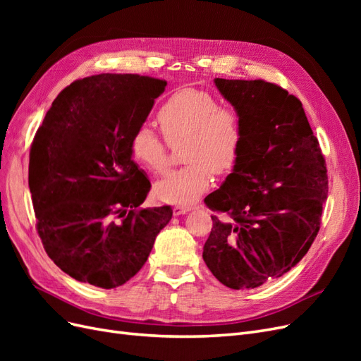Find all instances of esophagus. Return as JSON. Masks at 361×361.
Returning a JSON list of instances; mask_svg holds the SVG:
<instances>
[{
  "label": "esophagus",
  "mask_w": 361,
  "mask_h": 361,
  "mask_svg": "<svg viewBox=\"0 0 361 361\" xmlns=\"http://www.w3.org/2000/svg\"><path fill=\"white\" fill-rule=\"evenodd\" d=\"M191 209H192L191 206H187V204H178V206H174V207H173V214H174V215H183V214L190 212Z\"/></svg>",
  "instance_id": "1"
}]
</instances>
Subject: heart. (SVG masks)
Returning <instances> with one entry per match:
<instances>
[{
    "label": "heart",
    "mask_w": 361,
    "mask_h": 361,
    "mask_svg": "<svg viewBox=\"0 0 361 361\" xmlns=\"http://www.w3.org/2000/svg\"><path fill=\"white\" fill-rule=\"evenodd\" d=\"M158 123L169 143L187 138L183 158L187 166L169 171L155 183L157 197L183 204L209 188L214 170L231 171L243 146L241 117L228 106H218L215 97L197 89H180L162 104ZM130 155L152 173L167 167V143L150 126H141L130 137Z\"/></svg>",
    "instance_id": "heart-1"
}]
</instances>
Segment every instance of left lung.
Returning <instances> with one entry per match:
<instances>
[{
	"mask_svg": "<svg viewBox=\"0 0 361 361\" xmlns=\"http://www.w3.org/2000/svg\"><path fill=\"white\" fill-rule=\"evenodd\" d=\"M241 117L233 171L204 199L214 227L203 260L231 289L281 277L307 253L329 194L325 159L298 97L264 80H214Z\"/></svg>",
	"mask_w": 361,
	"mask_h": 361,
	"instance_id": "left-lung-1",
	"label": "left lung"
}]
</instances>
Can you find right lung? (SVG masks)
<instances>
[{
	"mask_svg": "<svg viewBox=\"0 0 361 361\" xmlns=\"http://www.w3.org/2000/svg\"><path fill=\"white\" fill-rule=\"evenodd\" d=\"M167 81L101 73L73 81L32 140L28 185L47 255L78 281L122 286L146 264L170 206L140 204L150 182L130 155Z\"/></svg>",
	"mask_w": 361,
	"mask_h": 361,
	"instance_id": "obj_1",
	"label": "right lung"
}]
</instances>
